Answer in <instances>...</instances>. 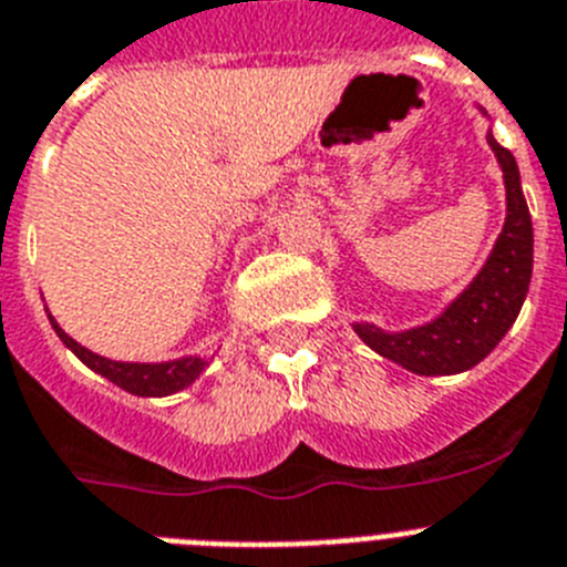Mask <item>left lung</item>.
<instances>
[{"instance_id": "1", "label": "left lung", "mask_w": 567, "mask_h": 567, "mask_svg": "<svg viewBox=\"0 0 567 567\" xmlns=\"http://www.w3.org/2000/svg\"><path fill=\"white\" fill-rule=\"evenodd\" d=\"M488 145L502 167L508 214L488 262L482 265L474 282L433 322L411 331L391 333L368 322L353 324L359 339L379 357L391 359L420 377H447L480 365L508 333L528 297L530 270H534V225H530L528 202L522 196L519 167L514 154L502 147L494 134H488Z\"/></svg>"}]
</instances>
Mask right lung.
<instances>
[{"mask_svg": "<svg viewBox=\"0 0 567 567\" xmlns=\"http://www.w3.org/2000/svg\"><path fill=\"white\" fill-rule=\"evenodd\" d=\"M48 319H51L56 337L62 339V342H65L91 371L111 379L113 385H120L122 391L127 393H136V396H167V393H176L182 391V388H188L190 382L208 368V362L199 357H182L174 359V362H116V359H105L100 357V353L87 351L85 344H79L73 337H68L51 313H48Z\"/></svg>", "mask_w": 567, "mask_h": 567, "instance_id": "obj_1", "label": "right lung"}]
</instances>
